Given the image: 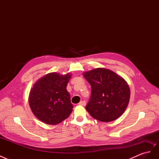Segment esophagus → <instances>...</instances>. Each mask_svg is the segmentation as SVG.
I'll return each mask as SVG.
<instances>
[{
	"mask_svg": "<svg viewBox=\"0 0 159 159\" xmlns=\"http://www.w3.org/2000/svg\"><path fill=\"white\" fill-rule=\"evenodd\" d=\"M79 105H82V106H85V105H86L85 101H81V102H80L79 103Z\"/></svg>",
	"mask_w": 159,
	"mask_h": 159,
	"instance_id": "34e87169",
	"label": "esophagus"
}]
</instances>
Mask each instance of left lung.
I'll use <instances>...</instances> for the list:
<instances>
[{"instance_id":"8db88e82","label":"left lung","mask_w":159,"mask_h":159,"mask_svg":"<svg viewBox=\"0 0 159 159\" xmlns=\"http://www.w3.org/2000/svg\"><path fill=\"white\" fill-rule=\"evenodd\" d=\"M91 87V94L85 109L94 119L113 121L125 111L131 91L127 81L109 69L98 68L83 73Z\"/></svg>"}]
</instances>
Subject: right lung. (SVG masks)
<instances>
[{"mask_svg": "<svg viewBox=\"0 0 159 159\" xmlns=\"http://www.w3.org/2000/svg\"><path fill=\"white\" fill-rule=\"evenodd\" d=\"M71 74L52 72L38 79L30 89L28 102L32 113L41 121L57 125L73 111L67 85Z\"/></svg>", "mask_w": 159, "mask_h": 159, "instance_id": "1", "label": "right lung"}]
</instances>
